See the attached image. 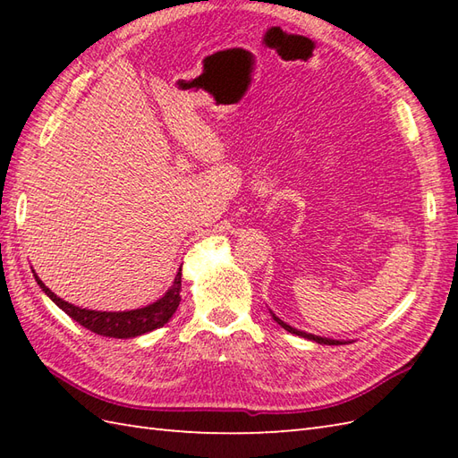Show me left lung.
Wrapping results in <instances>:
<instances>
[{"mask_svg":"<svg viewBox=\"0 0 458 458\" xmlns=\"http://www.w3.org/2000/svg\"><path fill=\"white\" fill-rule=\"evenodd\" d=\"M277 323L284 327L285 330H289V333H293V335H299V336H303V338H309V340H315V343H318V344H340L338 340H330V338H323V336H315V335H307V333H301V330H297V328H293V327H289V325H285L284 320H279L277 317H274Z\"/></svg>","mask_w":458,"mask_h":458,"instance_id":"left-lung-1","label":"left lung"}]
</instances>
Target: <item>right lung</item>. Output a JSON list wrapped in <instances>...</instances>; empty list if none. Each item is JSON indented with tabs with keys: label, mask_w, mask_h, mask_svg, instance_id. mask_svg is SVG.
Segmentation results:
<instances>
[{
	"label": "right lung",
	"mask_w": 458,
	"mask_h": 458,
	"mask_svg": "<svg viewBox=\"0 0 458 458\" xmlns=\"http://www.w3.org/2000/svg\"><path fill=\"white\" fill-rule=\"evenodd\" d=\"M35 281L38 284L45 293L53 299V303L61 307L64 313L74 318L81 327L92 330V333L100 336H110V338H131L149 333L163 327L167 320L173 317L174 310H177L181 303V269L177 277H174L171 289L161 297L157 303L149 307L135 309V310H123V313H102V310H90V309H81L71 303H66L61 297H56L51 289H48L41 279L35 276Z\"/></svg>",
	"instance_id": "add662e5"
}]
</instances>
